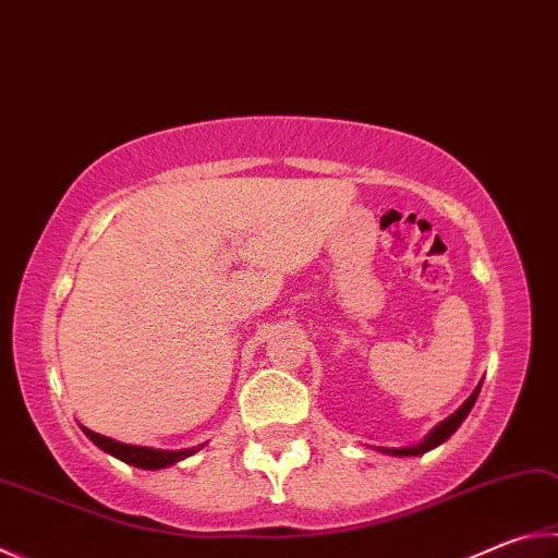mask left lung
Segmentation results:
<instances>
[{
	"instance_id": "1",
	"label": "left lung",
	"mask_w": 558,
	"mask_h": 558,
	"mask_svg": "<svg viewBox=\"0 0 558 558\" xmlns=\"http://www.w3.org/2000/svg\"><path fill=\"white\" fill-rule=\"evenodd\" d=\"M478 392H481V385L478 388L473 390V395L469 400H465L459 410H456L451 417H447L444 420L441 424H437V427H434L427 437H424V441H420L417 447H404V449H378V451H383V453H390V456H420V453H427L429 449H434V447H439V444H444L447 441L451 434L461 427V422L469 417V412H471V408L475 404V400H478Z\"/></svg>"
}]
</instances>
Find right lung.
<instances>
[{
	"label": "right lung",
	"instance_id": "obj_1",
	"mask_svg": "<svg viewBox=\"0 0 558 558\" xmlns=\"http://www.w3.org/2000/svg\"><path fill=\"white\" fill-rule=\"evenodd\" d=\"M83 432L87 434L89 441L97 444V447L107 451L109 456H114L119 461L136 465V469H146V471L166 469V465H173L182 459H187V456H192L197 449H202V447H195V449H180V451H163V449H150V447H134V444H121L117 439L102 437V434H97L87 427H83Z\"/></svg>",
	"mask_w": 558,
	"mask_h": 558
}]
</instances>
